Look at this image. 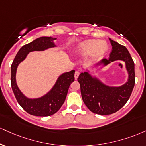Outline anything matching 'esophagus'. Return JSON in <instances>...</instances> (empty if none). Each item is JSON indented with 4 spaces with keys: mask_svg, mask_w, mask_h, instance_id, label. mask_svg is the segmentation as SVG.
Returning <instances> with one entry per match:
<instances>
[{
    "mask_svg": "<svg viewBox=\"0 0 146 146\" xmlns=\"http://www.w3.org/2000/svg\"><path fill=\"white\" fill-rule=\"evenodd\" d=\"M79 75H80V71H75V80H77V79L78 78Z\"/></svg>",
    "mask_w": 146,
    "mask_h": 146,
    "instance_id": "1",
    "label": "esophagus"
}]
</instances>
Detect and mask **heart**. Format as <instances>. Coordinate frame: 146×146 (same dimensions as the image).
Instances as JSON below:
<instances>
[{
  "instance_id": "obj_1",
  "label": "heart",
  "mask_w": 146,
  "mask_h": 146,
  "mask_svg": "<svg viewBox=\"0 0 146 146\" xmlns=\"http://www.w3.org/2000/svg\"><path fill=\"white\" fill-rule=\"evenodd\" d=\"M106 42L98 40H86L80 43L75 49V55L82 56L89 54V57L95 59L103 55L108 51Z\"/></svg>"
}]
</instances>
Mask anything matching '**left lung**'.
<instances>
[{
	"instance_id": "obj_1",
	"label": "left lung",
	"mask_w": 146,
	"mask_h": 146,
	"mask_svg": "<svg viewBox=\"0 0 146 146\" xmlns=\"http://www.w3.org/2000/svg\"><path fill=\"white\" fill-rule=\"evenodd\" d=\"M112 51L110 58L103 59L97 64L107 65L115 60L125 62L129 79L124 85L111 87L105 85L88 72L82 73L78 78L84 103L93 113L110 115L120 110L129 100L135 86V64L125 46L110 38Z\"/></svg>"
}]
</instances>
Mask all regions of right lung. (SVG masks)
I'll return each instance as SVG.
<instances>
[{
    "label": "right lung",
    "mask_w": 146,
    "mask_h": 146,
    "mask_svg": "<svg viewBox=\"0 0 146 146\" xmlns=\"http://www.w3.org/2000/svg\"><path fill=\"white\" fill-rule=\"evenodd\" d=\"M55 39L50 36H42L24 45L18 51L11 64V88L14 95L20 106L31 115L45 117L56 113L64 103L68 88L75 80L74 70L63 73L58 78L52 90L45 95L38 99L27 98L17 87L15 75L18 64L26 58L29 52L43 51L56 47L53 41Z\"/></svg>",
    "instance_id": "1"
}]
</instances>
